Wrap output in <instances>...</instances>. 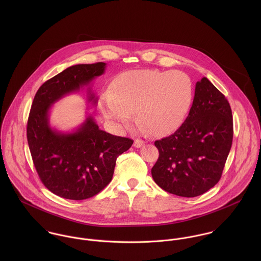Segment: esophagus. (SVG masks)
I'll list each match as a JSON object with an SVG mask.
<instances>
[{"label":"esophagus","instance_id":"obj_1","mask_svg":"<svg viewBox=\"0 0 261 261\" xmlns=\"http://www.w3.org/2000/svg\"><path fill=\"white\" fill-rule=\"evenodd\" d=\"M145 141H143V140H140V139H137V140H135V142H134V146L136 147V148H141V147H143L144 145H145Z\"/></svg>","mask_w":261,"mask_h":261}]
</instances>
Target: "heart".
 Listing matches in <instances>:
<instances>
[{"label": "heart", "mask_w": 261, "mask_h": 261, "mask_svg": "<svg viewBox=\"0 0 261 261\" xmlns=\"http://www.w3.org/2000/svg\"><path fill=\"white\" fill-rule=\"evenodd\" d=\"M193 98V86L181 71L142 69L123 72L112 82V93L100 99L103 115L121 127L138 119L149 134L165 135L184 120Z\"/></svg>", "instance_id": "obj_1"}]
</instances>
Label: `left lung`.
Returning a JSON list of instances; mask_svg holds the SVG:
<instances>
[{
	"label": "left lung",
	"mask_w": 261,
	"mask_h": 261,
	"mask_svg": "<svg viewBox=\"0 0 261 261\" xmlns=\"http://www.w3.org/2000/svg\"><path fill=\"white\" fill-rule=\"evenodd\" d=\"M232 139L230 105L203 77L196 83L184 123L173 135L154 142L159 159L151 168L153 181L177 196L191 198L204 194L219 182Z\"/></svg>",
	"instance_id": "obj_1"
}]
</instances>
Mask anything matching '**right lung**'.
Instances as JSON below:
<instances>
[{"label":"right lung","mask_w":261,"mask_h":261,"mask_svg":"<svg viewBox=\"0 0 261 261\" xmlns=\"http://www.w3.org/2000/svg\"><path fill=\"white\" fill-rule=\"evenodd\" d=\"M105 69L103 62L66 68L40 86L31 107L27 140L38 176L49 191L65 199L84 200L103 190L112 181L117 156L134 143L99 129L91 115L70 134L50 127V107L103 74ZM89 100L96 102L93 94Z\"/></svg>","instance_id":"add662e5"}]
</instances>
